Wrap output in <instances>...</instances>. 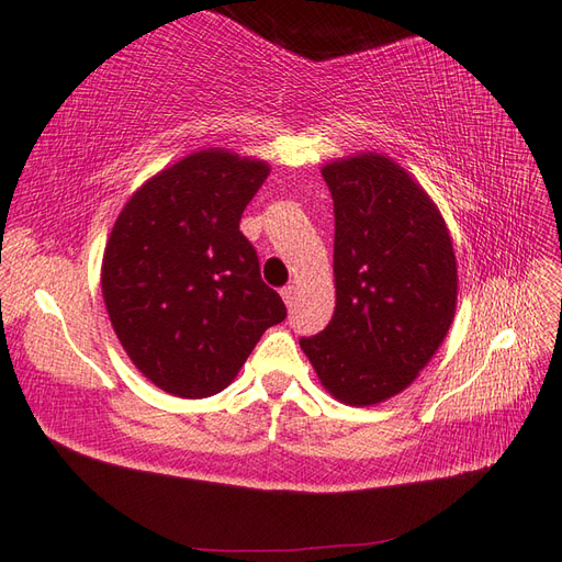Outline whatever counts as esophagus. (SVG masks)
<instances>
[{
	"label": "esophagus",
	"mask_w": 562,
	"mask_h": 562,
	"mask_svg": "<svg viewBox=\"0 0 562 562\" xmlns=\"http://www.w3.org/2000/svg\"><path fill=\"white\" fill-rule=\"evenodd\" d=\"M281 297L285 302V307H293V300H295V285H285L281 288Z\"/></svg>",
	"instance_id": "1"
}]
</instances>
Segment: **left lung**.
Returning <instances> with one entry per match:
<instances>
[{
  "instance_id": "left-lung-1",
  "label": "left lung",
  "mask_w": 562,
  "mask_h": 562,
  "mask_svg": "<svg viewBox=\"0 0 562 562\" xmlns=\"http://www.w3.org/2000/svg\"><path fill=\"white\" fill-rule=\"evenodd\" d=\"M335 211V314L302 337L333 398L366 407L411 386L457 310V260L422 184L378 151L321 168Z\"/></svg>"
}]
</instances>
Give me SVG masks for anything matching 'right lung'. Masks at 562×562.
Listing matches in <instances>:
<instances>
[{"instance_id": "1", "label": "right lung", "mask_w": 562, "mask_h": 562, "mask_svg": "<svg viewBox=\"0 0 562 562\" xmlns=\"http://www.w3.org/2000/svg\"><path fill=\"white\" fill-rule=\"evenodd\" d=\"M269 164L223 147L145 180L110 232L105 310L133 366L180 398L227 389L285 304L239 223Z\"/></svg>"}]
</instances>
